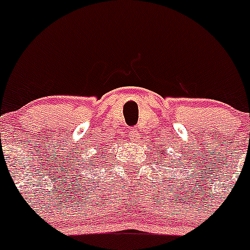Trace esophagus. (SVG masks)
Listing matches in <instances>:
<instances>
[{
	"mask_svg": "<svg viewBox=\"0 0 250 250\" xmlns=\"http://www.w3.org/2000/svg\"><path fill=\"white\" fill-rule=\"evenodd\" d=\"M127 136H129L130 140H136L138 138H139V133L136 131V129H129V131H127Z\"/></svg>",
	"mask_w": 250,
	"mask_h": 250,
	"instance_id": "1",
	"label": "esophagus"
}]
</instances>
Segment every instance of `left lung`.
Instances as JSON below:
<instances>
[{
	"instance_id": "obj_1",
	"label": "left lung",
	"mask_w": 250,
	"mask_h": 250,
	"mask_svg": "<svg viewBox=\"0 0 250 250\" xmlns=\"http://www.w3.org/2000/svg\"><path fill=\"white\" fill-rule=\"evenodd\" d=\"M164 153H166V151H164Z\"/></svg>"
}]
</instances>
